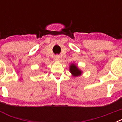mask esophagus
I'll use <instances>...</instances> for the list:
<instances>
[{
    "mask_svg": "<svg viewBox=\"0 0 122 122\" xmlns=\"http://www.w3.org/2000/svg\"><path fill=\"white\" fill-rule=\"evenodd\" d=\"M59 56H58V55H56V56H55V60H59Z\"/></svg>",
    "mask_w": 122,
    "mask_h": 122,
    "instance_id": "34e87169",
    "label": "esophagus"
}]
</instances>
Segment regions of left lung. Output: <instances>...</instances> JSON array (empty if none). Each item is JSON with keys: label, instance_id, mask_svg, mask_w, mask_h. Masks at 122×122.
Instances as JSON below:
<instances>
[{"label": "left lung", "instance_id": "obj_1", "mask_svg": "<svg viewBox=\"0 0 122 122\" xmlns=\"http://www.w3.org/2000/svg\"><path fill=\"white\" fill-rule=\"evenodd\" d=\"M70 70L74 76H78L81 75L82 73L81 71L79 70L77 68V66L74 64L71 65L70 66Z\"/></svg>", "mask_w": 122, "mask_h": 122}]
</instances>
